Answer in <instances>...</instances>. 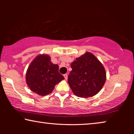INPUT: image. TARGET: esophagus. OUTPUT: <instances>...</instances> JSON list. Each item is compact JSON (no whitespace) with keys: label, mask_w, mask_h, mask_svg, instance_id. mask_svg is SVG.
I'll use <instances>...</instances> for the list:
<instances>
[{"label":"esophagus","mask_w":134,"mask_h":134,"mask_svg":"<svg viewBox=\"0 0 134 134\" xmlns=\"http://www.w3.org/2000/svg\"><path fill=\"white\" fill-rule=\"evenodd\" d=\"M63 76H64V77H65V80H67L68 79V75L66 74H64Z\"/></svg>","instance_id":"esophagus-1"}]
</instances>
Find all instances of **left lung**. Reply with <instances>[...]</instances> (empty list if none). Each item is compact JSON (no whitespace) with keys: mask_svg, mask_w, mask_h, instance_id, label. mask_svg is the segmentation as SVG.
I'll return each mask as SVG.
<instances>
[{"mask_svg":"<svg viewBox=\"0 0 134 134\" xmlns=\"http://www.w3.org/2000/svg\"><path fill=\"white\" fill-rule=\"evenodd\" d=\"M69 85L80 98H88L99 92L106 80V72L100 62L90 52H86L71 64Z\"/></svg>","mask_w":134,"mask_h":134,"instance_id":"1","label":"left lung"}]
</instances>
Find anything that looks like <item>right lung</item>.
Masks as SVG:
<instances>
[{"mask_svg":"<svg viewBox=\"0 0 134 134\" xmlns=\"http://www.w3.org/2000/svg\"><path fill=\"white\" fill-rule=\"evenodd\" d=\"M58 65L51 61L47 54H40L29 66L25 76L26 83L31 91L40 96L51 93L56 84L65 79L58 72Z\"/></svg>","mask_w":134,"mask_h":134,"instance_id":"right-lung-1","label":"right lung"}]
</instances>
